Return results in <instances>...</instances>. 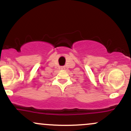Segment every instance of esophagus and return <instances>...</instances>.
I'll list each match as a JSON object with an SVG mask.
<instances>
[{
	"mask_svg": "<svg viewBox=\"0 0 131 131\" xmlns=\"http://www.w3.org/2000/svg\"><path fill=\"white\" fill-rule=\"evenodd\" d=\"M60 69H61L62 70H64V69H65V67H62Z\"/></svg>",
	"mask_w": 131,
	"mask_h": 131,
	"instance_id": "34e87169",
	"label": "esophagus"
}]
</instances>
